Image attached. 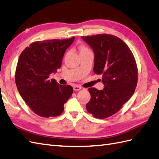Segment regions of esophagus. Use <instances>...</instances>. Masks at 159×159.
<instances>
[{"label": "esophagus", "mask_w": 159, "mask_h": 159, "mask_svg": "<svg viewBox=\"0 0 159 159\" xmlns=\"http://www.w3.org/2000/svg\"><path fill=\"white\" fill-rule=\"evenodd\" d=\"M73 89H74V90H75V91H80L82 88H81L79 85H76V86H75V87H73Z\"/></svg>", "instance_id": "1"}]
</instances>
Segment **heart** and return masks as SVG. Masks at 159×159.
Returning a JSON list of instances; mask_svg holds the SVG:
<instances>
[{"instance_id":"obj_1","label":"heart","mask_w":159,"mask_h":159,"mask_svg":"<svg viewBox=\"0 0 159 159\" xmlns=\"http://www.w3.org/2000/svg\"><path fill=\"white\" fill-rule=\"evenodd\" d=\"M88 51H91L90 50H89L87 47L82 46L80 48V53H84V52H88Z\"/></svg>"}]
</instances>
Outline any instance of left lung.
<instances>
[{"label": "left lung", "mask_w": 159, "mask_h": 159, "mask_svg": "<svg viewBox=\"0 0 159 159\" xmlns=\"http://www.w3.org/2000/svg\"><path fill=\"white\" fill-rule=\"evenodd\" d=\"M93 49V72L102 75V90L89 88L91 99L86 108L98 119L116 113L134 94L138 83V68L131 51L115 36L102 34L82 36Z\"/></svg>", "instance_id": "left-lung-1"}]
</instances>
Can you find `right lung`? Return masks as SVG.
I'll use <instances>...</instances> for the list:
<instances>
[{"label":"right lung","mask_w":159,"mask_h":159,"mask_svg":"<svg viewBox=\"0 0 159 159\" xmlns=\"http://www.w3.org/2000/svg\"><path fill=\"white\" fill-rule=\"evenodd\" d=\"M75 39L34 42L19 57L15 79L17 90L32 111L40 116L60 115L73 93L71 86L49 80V75L61 67L66 51Z\"/></svg>","instance_id":"add662e5"}]
</instances>
